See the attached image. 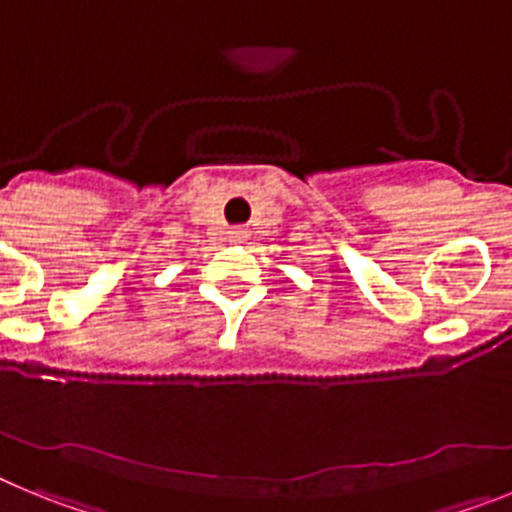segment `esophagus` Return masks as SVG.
<instances>
[{
    "instance_id": "obj_1",
    "label": "esophagus",
    "mask_w": 512,
    "mask_h": 512,
    "mask_svg": "<svg viewBox=\"0 0 512 512\" xmlns=\"http://www.w3.org/2000/svg\"><path fill=\"white\" fill-rule=\"evenodd\" d=\"M228 238L233 243H243L248 238V230L246 228H230L228 230Z\"/></svg>"
}]
</instances>
